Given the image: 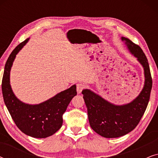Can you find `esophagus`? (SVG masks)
<instances>
[{"instance_id":"esophagus-1","label":"esophagus","mask_w":158,"mask_h":158,"mask_svg":"<svg viewBox=\"0 0 158 158\" xmlns=\"http://www.w3.org/2000/svg\"><path fill=\"white\" fill-rule=\"evenodd\" d=\"M85 88V85L83 83H77V92L78 94H81L84 88Z\"/></svg>"}]
</instances>
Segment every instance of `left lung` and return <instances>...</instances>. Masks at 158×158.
<instances>
[{
    "label": "left lung",
    "mask_w": 158,
    "mask_h": 158,
    "mask_svg": "<svg viewBox=\"0 0 158 158\" xmlns=\"http://www.w3.org/2000/svg\"><path fill=\"white\" fill-rule=\"evenodd\" d=\"M127 48L137 58L144 68V85L141 93L129 103L114 105L90 90L82 91L88 109L90 127L99 135L106 138H116L130 132L137 126L150 100L152 80L148 59L139 45L129 39L122 37Z\"/></svg>",
    "instance_id": "8db88e82"
}]
</instances>
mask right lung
I'll return each instance as SVG.
<instances>
[{
    "label": "right lung",
    "instance_id": "right-lung-1",
    "mask_svg": "<svg viewBox=\"0 0 158 158\" xmlns=\"http://www.w3.org/2000/svg\"><path fill=\"white\" fill-rule=\"evenodd\" d=\"M29 40L20 43L8 58L2 80V93L5 104L17 127L30 137L46 138L61 128L62 115L77 94L76 85H73L40 104H27L19 100L10 87V71L17 53Z\"/></svg>",
    "mask_w": 158,
    "mask_h": 158
}]
</instances>
